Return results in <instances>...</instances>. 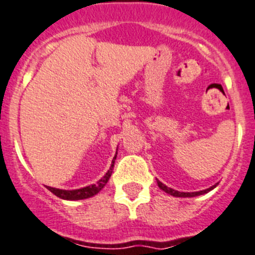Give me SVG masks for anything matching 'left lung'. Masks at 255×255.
Here are the masks:
<instances>
[{
  "mask_svg": "<svg viewBox=\"0 0 255 255\" xmlns=\"http://www.w3.org/2000/svg\"><path fill=\"white\" fill-rule=\"evenodd\" d=\"M157 184H158V187H160L161 190L165 191V192L169 193V195L175 196V197H195V196L208 193L209 191H212L213 188H215V186H217L218 183L214 184V186H212L210 188H206V190H204V191H199V192H179V191H175V190H173V188H169V187H166L164 183H161L160 180H157Z\"/></svg>",
  "mask_w": 255,
  "mask_h": 255,
  "instance_id": "obj_1",
  "label": "left lung"
}]
</instances>
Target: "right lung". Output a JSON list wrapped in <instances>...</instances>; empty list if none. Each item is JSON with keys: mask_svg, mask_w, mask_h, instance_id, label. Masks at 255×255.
<instances>
[{"mask_svg": "<svg viewBox=\"0 0 255 255\" xmlns=\"http://www.w3.org/2000/svg\"><path fill=\"white\" fill-rule=\"evenodd\" d=\"M116 156L117 153L115 154V157H113L112 165H111L110 170L107 171L106 175H104L101 180H98L97 184H91V186L84 187V188H80V190H72V191L59 190V188H53V187H47V188H49V191H51L54 195L58 196V197H60V199L63 200H84V199H89V197H91V196H95L104 186H106L107 182L110 180L111 174H112V170H113V165H115V160H116Z\"/></svg>", "mask_w": 255, "mask_h": 255, "instance_id": "1", "label": "right lung"}]
</instances>
